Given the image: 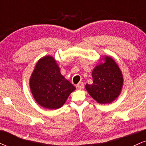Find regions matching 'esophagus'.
Instances as JSON below:
<instances>
[{
  "mask_svg": "<svg viewBox=\"0 0 146 146\" xmlns=\"http://www.w3.org/2000/svg\"><path fill=\"white\" fill-rule=\"evenodd\" d=\"M84 87V83H83V82H80V83H79L76 86L77 89H79V90L83 89Z\"/></svg>",
  "mask_w": 146,
  "mask_h": 146,
  "instance_id": "34e87169",
  "label": "esophagus"
}]
</instances>
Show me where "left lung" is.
<instances>
[{
  "label": "left lung",
  "mask_w": 146,
  "mask_h": 146,
  "mask_svg": "<svg viewBox=\"0 0 146 146\" xmlns=\"http://www.w3.org/2000/svg\"><path fill=\"white\" fill-rule=\"evenodd\" d=\"M93 84L85 85L92 98L101 104H110L121 93L123 85L122 72L111 57L105 56L92 71Z\"/></svg>",
  "instance_id": "8db88e82"
}]
</instances>
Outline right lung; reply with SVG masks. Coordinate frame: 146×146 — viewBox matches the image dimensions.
<instances>
[{"instance_id":"right-lung-1","label":"right lung","mask_w":146,"mask_h":146,"mask_svg":"<svg viewBox=\"0 0 146 146\" xmlns=\"http://www.w3.org/2000/svg\"><path fill=\"white\" fill-rule=\"evenodd\" d=\"M29 87L36 102L50 110L61 108L76 89L60 73L57 61L51 56L41 58L29 79Z\"/></svg>"}]
</instances>
